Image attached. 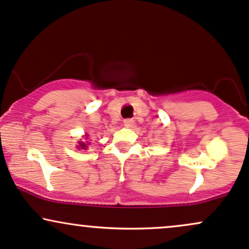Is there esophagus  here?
Listing matches in <instances>:
<instances>
[{"mask_svg":"<svg viewBox=\"0 0 249 249\" xmlns=\"http://www.w3.org/2000/svg\"><path fill=\"white\" fill-rule=\"evenodd\" d=\"M124 124L125 127H132L134 122L132 121V120H124Z\"/></svg>","mask_w":249,"mask_h":249,"instance_id":"1","label":"esophagus"}]
</instances>
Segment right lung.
<instances>
[{"mask_svg": "<svg viewBox=\"0 0 249 249\" xmlns=\"http://www.w3.org/2000/svg\"><path fill=\"white\" fill-rule=\"evenodd\" d=\"M79 146L81 147V148H83V149H86V147H87V144L86 143H83V142H80V144Z\"/></svg>", "mask_w": 249, "mask_h": 249, "instance_id": "add662e5", "label": "right lung"}]
</instances>
